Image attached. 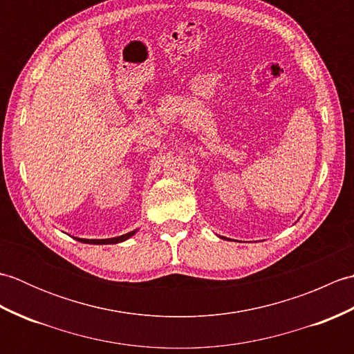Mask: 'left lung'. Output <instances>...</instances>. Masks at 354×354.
<instances>
[{"label": "left lung", "mask_w": 354, "mask_h": 354, "mask_svg": "<svg viewBox=\"0 0 354 354\" xmlns=\"http://www.w3.org/2000/svg\"><path fill=\"white\" fill-rule=\"evenodd\" d=\"M221 237V236H219ZM222 239H225V240H227V237H222Z\"/></svg>", "instance_id": "left-lung-1"}]
</instances>
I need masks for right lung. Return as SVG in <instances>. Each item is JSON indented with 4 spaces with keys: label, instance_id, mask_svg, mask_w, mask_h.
<instances>
[{
    "label": "right lung",
    "instance_id": "right-lung-1",
    "mask_svg": "<svg viewBox=\"0 0 354 354\" xmlns=\"http://www.w3.org/2000/svg\"><path fill=\"white\" fill-rule=\"evenodd\" d=\"M137 231H138V230H133V231H131V232H126V234H123V236L112 237V239H79V237H74V239L79 240V242H82V243H91V245H114V243H122V242H124V240L131 239Z\"/></svg>",
    "mask_w": 354,
    "mask_h": 354
}]
</instances>
